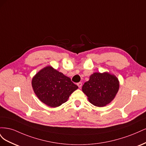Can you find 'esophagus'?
<instances>
[{
    "label": "esophagus",
    "instance_id": "1",
    "mask_svg": "<svg viewBox=\"0 0 146 146\" xmlns=\"http://www.w3.org/2000/svg\"><path fill=\"white\" fill-rule=\"evenodd\" d=\"M77 85H78V88H81L82 87V82H78V83H77Z\"/></svg>",
    "mask_w": 146,
    "mask_h": 146
}]
</instances>
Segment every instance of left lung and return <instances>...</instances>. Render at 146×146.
<instances>
[{"instance_id": "1", "label": "left lung", "mask_w": 146, "mask_h": 146, "mask_svg": "<svg viewBox=\"0 0 146 146\" xmlns=\"http://www.w3.org/2000/svg\"><path fill=\"white\" fill-rule=\"evenodd\" d=\"M118 79L107 72H96L84 83L82 91L90 102L97 107H104L113 100L119 90Z\"/></svg>"}]
</instances>
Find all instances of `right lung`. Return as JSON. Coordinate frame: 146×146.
I'll return each instance as SVG.
<instances>
[{
	"label": "right lung",
	"mask_w": 146,
	"mask_h": 146,
	"mask_svg": "<svg viewBox=\"0 0 146 146\" xmlns=\"http://www.w3.org/2000/svg\"><path fill=\"white\" fill-rule=\"evenodd\" d=\"M35 93L42 102L50 107H57L68 100L78 86L70 78L53 69H42L32 79Z\"/></svg>",
	"instance_id": "1"
}]
</instances>
